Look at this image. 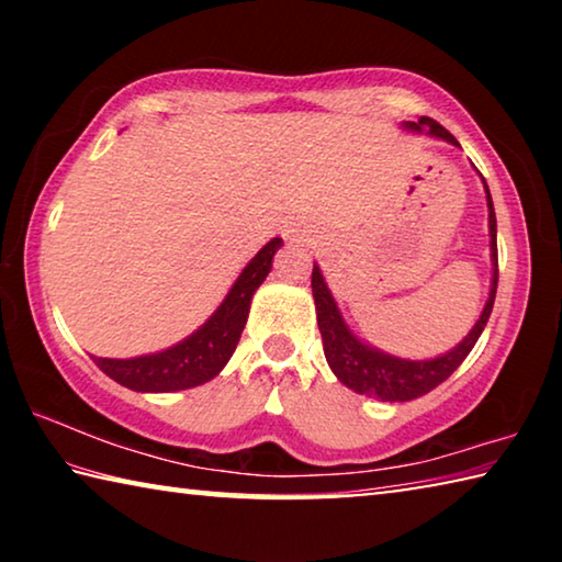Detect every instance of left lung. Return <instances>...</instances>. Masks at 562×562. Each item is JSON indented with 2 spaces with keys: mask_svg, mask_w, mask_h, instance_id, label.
Listing matches in <instances>:
<instances>
[{
  "mask_svg": "<svg viewBox=\"0 0 562 562\" xmlns=\"http://www.w3.org/2000/svg\"><path fill=\"white\" fill-rule=\"evenodd\" d=\"M404 128H412V131L426 128L431 136L459 146V140H456L451 133L441 126V123H436L429 116H422L418 121H404ZM483 188H486V201H488V233H491V260H493L491 294L479 322H475L473 329L463 337L461 345L453 347L451 351H446L441 357L418 359V361L398 359L392 355H384V351H379L374 347L364 345L361 339H357L355 331H351L347 327V322L341 319L337 302L331 297L327 282L315 265V270H312V294H315V304H317V325H319L322 345H325L327 364L341 384L355 389L357 394L382 398V402H412V398L429 394L431 389L446 382V379L461 367V361L469 357V351L473 349L475 341H479L481 331L491 317L493 300H496V288H498L496 211H493V201H491L486 180H483Z\"/></svg>",
  "mask_w": 562,
  "mask_h": 562,
  "instance_id": "left-lung-1",
  "label": "left lung"
}]
</instances>
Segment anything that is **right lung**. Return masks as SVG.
Masks as SVG:
<instances>
[{"instance_id": "obj_1", "label": "right lung", "mask_w": 562, "mask_h": 562, "mask_svg": "<svg viewBox=\"0 0 562 562\" xmlns=\"http://www.w3.org/2000/svg\"><path fill=\"white\" fill-rule=\"evenodd\" d=\"M280 237H272L245 265L240 278L235 280L221 307L213 312V317L188 339L178 341L176 347L133 359H91L97 361L103 374L121 386L133 389V392H180V389H193L211 382L233 357L245 329L252 294L272 270V258L280 250Z\"/></svg>"}]
</instances>
